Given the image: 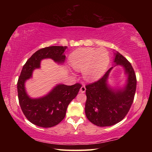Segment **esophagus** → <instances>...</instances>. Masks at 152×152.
Returning a JSON list of instances; mask_svg holds the SVG:
<instances>
[{
	"label": "esophagus",
	"mask_w": 152,
	"mask_h": 152,
	"mask_svg": "<svg viewBox=\"0 0 152 152\" xmlns=\"http://www.w3.org/2000/svg\"><path fill=\"white\" fill-rule=\"evenodd\" d=\"M86 90V87H85V86H82L81 87V88H80V93H85Z\"/></svg>",
	"instance_id": "1"
}]
</instances>
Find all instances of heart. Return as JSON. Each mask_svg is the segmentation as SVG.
Masks as SVG:
<instances>
[{
	"instance_id": "obj_1",
	"label": "heart",
	"mask_w": 152,
	"mask_h": 152,
	"mask_svg": "<svg viewBox=\"0 0 152 152\" xmlns=\"http://www.w3.org/2000/svg\"><path fill=\"white\" fill-rule=\"evenodd\" d=\"M69 61L74 70L82 71L86 80L95 82L104 75L109 64L110 57L104 48H83L73 51Z\"/></svg>"
}]
</instances>
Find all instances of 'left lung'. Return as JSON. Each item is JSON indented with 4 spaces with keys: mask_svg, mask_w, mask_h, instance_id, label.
<instances>
[{
    "mask_svg": "<svg viewBox=\"0 0 152 152\" xmlns=\"http://www.w3.org/2000/svg\"><path fill=\"white\" fill-rule=\"evenodd\" d=\"M114 53V66L99 81L86 86V117L99 127L114 125L121 121L129 110L136 91V75L131 64L118 51ZM116 66L124 69L126 76L122 87H112L108 83L109 74Z\"/></svg>",
    "mask_w": 152,
    "mask_h": 152,
    "instance_id": "8db88e82",
    "label": "left lung"
}]
</instances>
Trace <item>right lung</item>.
I'll list each match as a JSON object with an SVG mask.
<instances>
[{
    "label": "right lung",
    "mask_w": 152,
    "mask_h": 152,
    "mask_svg": "<svg viewBox=\"0 0 152 152\" xmlns=\"http://www.w3.org/2000/svg\"><path fill=\"white\" fill-rule=\"evenodd\" d=\"M67 46H50L36 51L23 66L18 82L19 102L25 117L38 127L48 128L59 124L66 115L68 106L78 93L81 84L66 86L58 83L42 96L32 98L25 89V82L32 78L35 69H40L41 61L51 59L59 64L65 61Z\"/></svg>",
    "instance_id": "1"
}]
</instances>
